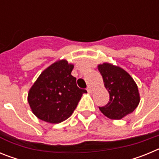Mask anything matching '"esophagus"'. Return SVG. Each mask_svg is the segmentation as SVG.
Here are the masks:
<instances>
[{
  "label": "esophagus",
  "mask_w": 159,
  "mask_h": 159,
  "mask_svg": "<svg viewBox=\"0 0 159 159\" xmlns=\"http://www.w3.org/2000/svg\"><path fill=\"white\" fill-rule=\"evenodd\" d=\"M87 91H88V93H92V89L90 86H88V88H87Z\"/></svg>",
  "instance_id": "34e87169"
}]
</instances>
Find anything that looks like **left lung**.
I'll use <instances>...</instances> for the list:
<instances>
[{
	"instance_id": "obj_1",
	"label": "left lung",
	"mask_w": 159,
	"mask_h": 159,
	"mask_svg": "<svg viewBox=\"0 0 159 159\" xmlns=\"http://www.w3.org/2000/svg\"><path fill=\"white\" fill-rule=\"evenodd\" d=\"M98 70L110 95L107 104L99 107L100 111L111 119H121L134 111L140 97L133 78L123 68L108 63L98 65Z\"/></svg>"
}]
</instances>
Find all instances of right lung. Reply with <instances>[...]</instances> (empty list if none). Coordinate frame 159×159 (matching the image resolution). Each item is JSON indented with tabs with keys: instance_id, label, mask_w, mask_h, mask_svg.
<instances>
[{
	"instance_id": "right-lung-1",
	"label": "right lung",
	"mask_w": 159,
	"mask_h": 159,
	"mask_svg": "<svg viewBox=\"0 0 159 159\" xmlns=\"http://www.w3.org/2000/svg\"><path fill=\"white\" fill-rule=\"evenodd\" d=\"M74 65L62 60L47 67L30 88L28 101L38 119L60 123L71 116L87 91L79 88L71 75Z\"/></svg>"
}]
</instances>
